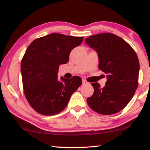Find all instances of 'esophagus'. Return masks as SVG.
I'll list each match as a JSON object with an SVG mask.
<instances>
[{
	"mask_svg": "<svg viewBox=\"0 0 150 150\" xmlns=\"http://www.w3.org/2000/svg\"><path fill=\"white\" fill-rule=\"evenodd\" d=\"M82 83H83V85L87 84V81H85V79H83V80H82Z\"/></svg>",
	"mask_w": 150,
	"mask_h": 150,
	"instance_id": "obj_1",
	"label": "esophagus"
}]
</instances>
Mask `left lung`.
<instances>
[{
    "label": "left lung",
    "mask_w": 150,
    "mask_h": 150,
    "mask_svg": "<svg viewBox=\"0 0 150 150\" xmlns=\"http://www.w3.org/2000/svg\"><path fill=\"white\" fill-rule=\"evenodd\" d=\"M98 57V69L106 74L105 86L93 83V95L87 101L90 108L103 115L117 113L131 100L138 85L139 63L130 44L115 34L103 33L85 40Z\"/></svg>",
    "instance_id": "8db88e82"
}]
</instances>
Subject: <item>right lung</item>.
<instances>
[{
    "instance_id": "1",
    "label": "right lung",
    "mask_w": 150,
    "mask_h": 150,
    "mask_svg": "<svg viewBox=\"0 0 150 150\" xmlns=\"http://www.w3.org/2000/svg\"><path fill=\"white\" fill-rule=\"evenodd\" d=\"M83 40V37L52 33L35 39L28 47L20 67L22 83L27 100L38 113H59L82 85L79 76L71 79L62 77L59 81L57 73L59 65L68 62L70 52Z\"/></svg>"
}]
</instances>
